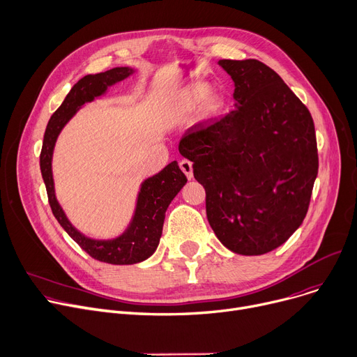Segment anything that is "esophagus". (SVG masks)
Returning a JSON list of instances; mask_svg holds the SVG:
<instances>
[{"instance_id": "obj_1", "label": "esophagus", "mask_w": 357, "mask_h": 357, "mask_svg": "<svg viewBox=\"0 0 357 357\" xmlns=\"http://www.w3.org/2000/svg\"><path fill=\"white\" fill-rule=\"evenodd\" d=\"M181 172L185 174V177H188L189 180L193 177V167H192V162L189 160H181L178 162Z\"/></svg>"}]
</instances>
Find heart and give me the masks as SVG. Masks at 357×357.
Listing matches in <instances>:
<instances>
[{"label":"heart","instance_id":"1","mask_svg":"<svg viewBox=\"0 0 357 357\" xmlns=\"http://www.w3.org/2000/svg\"><path fill=\"white\" fill-rule=\"evenodd\" d=\"M209 93L211 89L208 86H197L192 89L183 101L181 113L184 116H189L200 109L203 117L206 119L219 114L220 109H222V100L219 96Z\"/></svg>","mask_w":357,"mask_h":357}]
</instances>
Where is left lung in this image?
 Masks as SVG:
<instances>
[{"label": "left lung", "mask_w": 357, "mask_h": 357, "mask_svg": "<svg viewBox=\"0 0 357 357\" xmlns=\"http://www.w3.org/2000/svg\"><path fill=\"white\" fill-rule=\"evenodd\" d=\"M235 109L192 126L178 151L206 190L218 240L243 256L278 248L301 227L318 174L310 110L257 59H220Z\"/></svg>", "instance_id": "left-lung-1"}]
</instances>
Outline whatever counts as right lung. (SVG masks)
I'll list each match as a JSON object with an SVG mask.
<instances>
[{"label": "right lung", "instance_id": "right-lung-1", "mask_svg": "<svg viewBox=\"0 0 357 357\" xmlns=\"http://www.w3.org/2000/svg\"><path fill=\"white\" fill-rule=\"evenodd\" d=\"M132 73L133 70H130V68L121 66L113 68V70L106 73L86 75L81 78L71 89V91L68 93L58 110L50 117L45 130L43 145L40 151V172L54 216L66 231V234L89 256L109 264H135L146 260L154 254L162 234L165 211L176 195L181 190L183 185L188 183V178H185L176 161L169 162L158 174L146 178L142 183L132 222L121 236L109 241L91 240L71 225L55 197L52 178V152L59 132L75 114V112L84 103L103 94L109 86L125 79Z\"/></svg>", "mask_w": 357, "mask_h": 357}]
</instances>
